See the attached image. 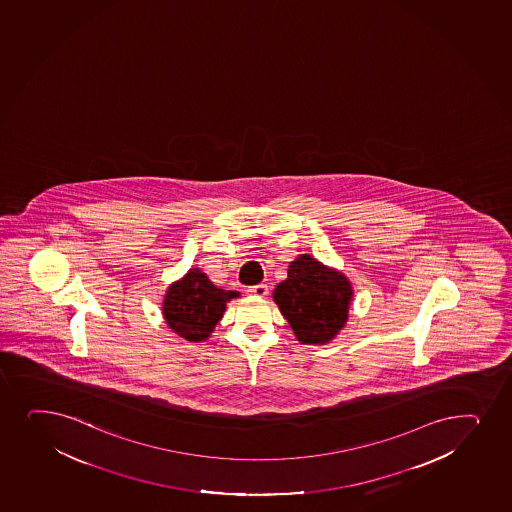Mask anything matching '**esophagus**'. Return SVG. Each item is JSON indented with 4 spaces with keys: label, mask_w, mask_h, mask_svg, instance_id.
<instances>
[{
    "label": "esophagus",
    "mask_w": 512,
    "mask_h": 512,
    "mask_svg": "<svg viewBox=\"0 0 512 512\" xmlns=\"http://www.w3.org/2000/svg\"><path fill=\"white\" fill-rule=\"evenodd\" d=\"M248 294H253V296H259V298H264L269 293V288L265 286V284H257V286H250L247 289Z\"/></svg>",
    "instance_id": "obj_1"
}]
</instances>
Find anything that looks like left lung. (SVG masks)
I'll return each instance as SVG.
<instances>
[{
  "instance_id": "obj_1",
  "label": "left lung",
  "mask_w": 512,
  "mask_h": 512,
  "mask_svg": "<svg viewBox=\"0 0 512 512\" xmlns=\"http://www.w3.org/2000/svg\"><path fill=\"white\" fill-rule=\"evenodd\" d=\"M352 289L334 270L299 255L291 262L288 279L274 289L279 310L303 344H325L347 322Z\"/></svg>"
}]
</instances>
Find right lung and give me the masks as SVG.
<instances>
[{
  "label": "right lung",
  "mask_w": 512,
  "mask_h": 512,
  "mask_svg": "<svg viewBox=\"0 0 512 512\" xmlns=\"http://www.w3.org/2000/svg\"><path fill=\"white\" fill-rule=\"evenodd\" d=\"M236 296L235 291L216 288L201 270L190 269L182 281L168 289L163 315L178 337L201 342L221 320L226 303Z\"/></svg>",
  "instance_id": "add662e5"
}]
</instances>
